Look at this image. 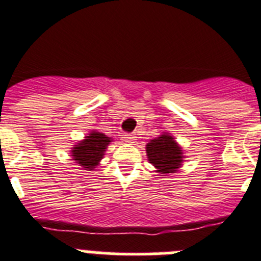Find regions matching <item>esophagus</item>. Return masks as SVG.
<instances>
[{
	"mask_svg": "<svg viewBox=\"0 0 261 261\" xmlns=\"http://www.w3.org/2000/svg\"><path fill=\"white\" fill-rule=\"evenodd\" d=\"M123 140L126 142V144H133L136 140V136L132 135V133H126V135L123 136Z\"/></svg>",
	"mask_w": 261,
	"mask_h": 261,
	"instance_id": "34e87169",
	"label": "esophagus"
}]
</instances>
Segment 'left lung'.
Masks as SVG:
<instances>
[{
    "instance_id": "left-lung-1",
    "label": "left lung",
    "mask_w": 261,
    "mask_h": 261,
    "mask_svg": "<svg viewBox=\"0 0 261 261\" xmlns=\"http://www.w3.org/2000/svg\"><path fill=\"white\" fill-rule=\"evenodd\" d=\"M145 149L149 163L155 167V171L161 176H167L168 174L176 172L183 166L186 158L183 147L168 132H162L161 136L150 140Z\"/></svg>"
}]
</instances>
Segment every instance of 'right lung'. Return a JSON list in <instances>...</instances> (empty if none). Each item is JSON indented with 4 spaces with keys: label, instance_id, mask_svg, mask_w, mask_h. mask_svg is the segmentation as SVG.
I'll return each instance as SVG.
<instances>
[{
    "label": "right lung",
    "instance_id": "right-lung-1",
    "mask_svg": "<svg viewBox=\"0 0 261 261\" xmlns=\"http://www.w3.org/2000/svg\"><path fill=\"white\" fill-rule=\"evenodd\" d=\"M112 141L114 140L107 135L93 129L90 130L89 135L85 136L84 140L78 141L71 147V159L84 170L94 171V168L100 165V161L105 156L108 145Z\"/></svg>",
    "mask_w": 261,
    "mask_h": 261
}]
</instances>
